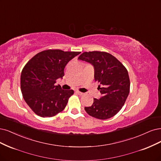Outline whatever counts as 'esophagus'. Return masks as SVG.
<instances>
[{
    "label": "esophagus",
    "instance_id": "obj_1",
    "mask_svg": "<svg viewBox=\"0 0 161 161\" xmlns=\"http://www.w3.org/2000/svg\"><path fill=\"white\" fill-rule=\"evenodd\" d=\"M76 92L77 94H78V95H84V93H83V92H81L79 91H76Z\"/></svg>",
    "mask_w": 161,
    "mask_h": 161
}]
</instances>
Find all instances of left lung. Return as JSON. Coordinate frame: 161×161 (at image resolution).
<instances>
[{"label":"left lung","instance_id":"left-lung-1","mask_svg":"<svg viewBox=\"0 0 161 161\" xmlns=\"http://www.w3.org/2000/svg\"><path fill=\"white\" fill-rule=\"evenodd\" d=\"M78 59L93 65L95 80L99 82L98 88L103 95L94 98L91 107H85L86 112L98 119L113 117L123 107L129 94L128 71L117 58L106 52H85Z\"/></svg>","mask_w":161,"mask_h":161}]
</instances>
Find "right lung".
Here are the masks:
<instances>
[{
	"label": "right lung",
	"mask_w": 161,
	"mask_h": 161,
	"mask_svg": "<svg viewBox=\"0 0 161 161\" xmlns=\"http://www.w3.org/2000/svg\"><path fill=\"white\" fill-rule=\"evenodd\" d=\"M80 52L49 49L35 55L22 70L20 88L26 104L36 114L52 117L64 109L73 90H63L56 80L63 78L64 69Z\"/></svg>",
	"instance_id": "1"
}]
</instances>
